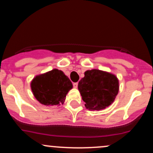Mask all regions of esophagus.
<instances>
[{
    "label": "esophagus",
    "instance_id": "obj_1",
    "mask_svg": "<svg viewBox=\"0 0 153 153\" xmlns=\"http://www.w3.org/2000/svg\"><path fill=\"white\" fill-rule=\"evenodd\" d=\"M73 87H74L75 88H78V82H74V83H73Z\"/></svg>",
    "mask_w": 153,
    "mask_h": 153
}]
</instances>
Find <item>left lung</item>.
Wrapping results in <instances>:
<instances>
[{"instance_id":"obj_1","label":"left lung","mask_w":153,"mask_h":153,"mask_svg":"<svg viewBox=\"0 0 153 153\" xmlns=\"http://www.w3.org/2000/svg\"><path fill=\"white\" fill-rule=\"evenodd\" d=\"M78 90L85 106L89 110H101L110 106L119 92V80L114 75L99 70L85 72L78 82Z\"/></svg>"}]
</instances>
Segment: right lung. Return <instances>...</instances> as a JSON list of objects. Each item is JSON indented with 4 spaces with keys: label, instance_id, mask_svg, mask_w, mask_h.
<instances>
[{
    "label": "right lung",
    "instance_id": "1",
    "mask_svg": "<svg viewBox=\"0 0 153 153\" xmlns=\"http://www.w3.org/2000/svg\"><path fill=\"white\" fill-rule=\"evenodd\" d=\"M31 87L35 98L40 103L46 106H59L64 103L73 84L62 71L54 69L35 77Z\"/></svg>",
    "mask_w": 153,
    "mask_h": 153
}]
</instances>
